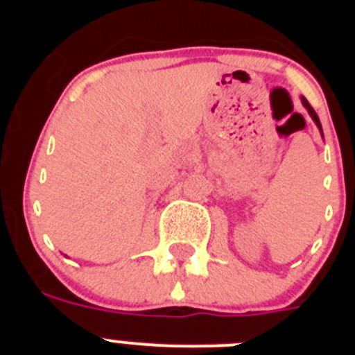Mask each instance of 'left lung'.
<instances>
[{
	"label": "left lung",
	"mask_w": 355,
	"mask_h": 355,
	"mask_svg": "<svg viewBox=\"0 0 355 355\" xmlns=\"http://www.w3.org/2000/svg\"><path fill=\"white\" fill-rule=\"evenodd\" d=\"M302 103H304V106H306V108H307V112H309V115H311V117H313V121H315V122H316V126H318V128H320V121H318V115H316V112H315V110H313V108H311V105H309V103H307V99H306V97H302ZM320 130H322V128H320Z\"/></svg>",
	"instance_id": "obj_1"
}]
</instances>
